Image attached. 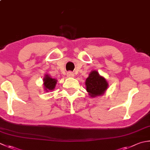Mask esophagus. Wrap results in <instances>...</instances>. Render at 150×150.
Masks as SVG:
<instances>
[{
  "label": "esophagus",
  "mask_w": 150,
  "mask_h": 150,
  "mask_svg": "<svg viewBox=\"0 0 150 150\" xmlns=\"http://www.w3.org/2000/svg\"><path fill=\"white\" fill-rule=\"evenodd\" d=\"M67 76L69 77H74V73L71 71H68L67 73Z\"/></svg>",
  "instance_id": "34e87169"
}]
</instances>
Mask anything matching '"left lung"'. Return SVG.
Masks as SVG:
<instances>
[{"instance_id":"8db88e82","label":"left lung","mask_w":150,"mask_h":150,"mask_svg":"<svg viewBox=\"0 0 150 150\" xmlns=\"http://www.w3.org/2000/svg\"><path fill=\"white\" fill-rule=\"evenodd\" d=\"M85 84L87 92L92 98L103 95L108 86L106 79L96 70L90 72L88 77L86 79Z\"/></svg>"}]
</instances>
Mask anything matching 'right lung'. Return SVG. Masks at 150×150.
I'll return each instance as SVG.
<instances>
[{
    "mask_svg": "<svg viewBox=\"0 0 150 150\" xmlns=\"http://www.w3.org/2000/svg\"><path fill=\"white\" fill-rule=\"evenodd\" d=\"M43 85H44V89L45 91H52L54 89L56 86V84H57V80L55 79H52L49 75H45L43 79Z\"/></svg>",
    "mask_w": 150,
    "mask_h": 150,
    "instance_id": "obj_1",
    "label": "right lung"
}]
</instances>
